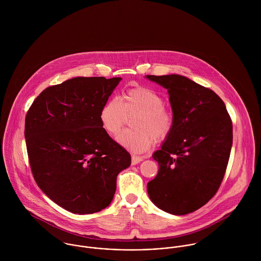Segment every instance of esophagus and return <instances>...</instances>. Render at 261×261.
<instances>
[{"label":"esophagus","instance_id":"esophagus-1","mask_svg":"<svg viewBox=\"0 0 261 261\" xmlns=\"http://www.w3.org/2000/svg\"><path fill=\"white\" fill-rule=\"evenodd\" d=\"M143 160H144L143 156H139V155H135V154L132 155V164L133 165H137V164L141 163Z\"/></svg>","mask_w":261,"mask_h":261}]
</instances>
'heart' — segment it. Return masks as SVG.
I'll return each mask as SVG.
<instances>
[{"label":"heart","instance_id":"heart-1","mask_svg":"<svg viewBox=\"0 0 261 261\" xmlns=\"http://www.w3.org/2000/svg\"><path fill=\"white\" fill-rule=\"evenodd\" d=\"M164 105V97L154 89L134 87L122 94V102L113 97L103 105L99 113L100 123L110 136H115L123 126L126 115L137 114L130 123L134 129L120 133L116 142L129 151L145 152L151 148L153 138L164 140L173 128V112Z\"/></svg>","mask_w":261,"mask_h":261}]
</instances>
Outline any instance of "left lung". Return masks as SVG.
<instances>
[{
	"label": "left lung",
	"instance_id": "8db88e82",
	"mask_svg": "<svg viewBox=\"0 0 261 261\" xmlns=\"http://www.w3.org/2000/svg\"><path fill=\"white\" fill-rule=\"evenodd\" d=\"M168 89L174 125L152 153L159 163L148 183L151 202L173 215L204 206L223 180L232 147V121L223 100L185 76L146 75Z\"/></svg>",
	"mask_w": 261,
	"mask_h": 261
}]
</instances>
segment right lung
Masks as SVG:
<instances>
[{
	"label": "right lung",
	"mask_w": 261,
	"mask_h": 261,
	"mask_svg": "<svg viewBox=\"0 0 261 261\" xmlns=\"http://www.w3.org/2000/svg\"><path fill=\"white\" fill-rule=\"evenodd\" d=\"M120 77H75L44 89L25 118L29 162L39 188L74 214L112 203L130 154L103 129L99 113Z\"/></svg>",
	"instance_id": "1"
}]
</instances>
